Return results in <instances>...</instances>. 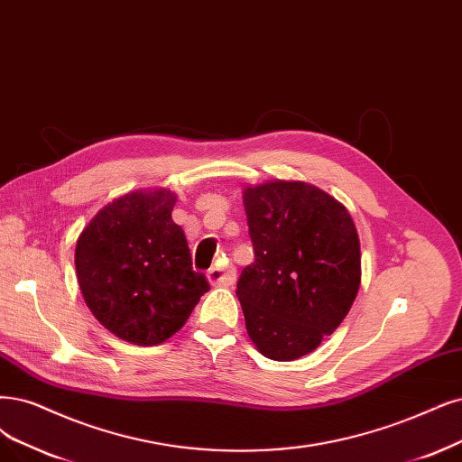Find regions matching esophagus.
I'll use <instances>...</instances> for the list:
<instances>
[{"label":"esophagus","mask_w":462,"mask_h":462,"mask_svg":"<svg viewBox=\"0 0 462 462\" xmlns=\"http://www.w3.org/2000/svg\"><path fill=\"white\" fill-rule=\"evenodd\" d=\"M208 280L213 287H232L236 283V268L232 264L211 268L208 272Z\"/></svg>","instance_id":"esophagus-1"}]
</instances>
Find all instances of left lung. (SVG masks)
Wrapping results in <instances>:
<instances>
[{"label":"left lung","instance_id":"8db88e82","mask_svg":"<svg viewBox=\"0 0 462 462\" xmlns=\"http://www.w3.org/2000/svg\"><path fill=\"white\" fill-rule=\"evenodd\" d=\"M254 263L237 282L247 335L276 362L314 352L362 282L360 237L343 203L302 180L244 188Z\"/></svg>","mask_w":462,"mask_h":462}]
</instances>
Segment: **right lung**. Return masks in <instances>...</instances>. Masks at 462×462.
Instances as JSON below:
<instances>
[{
  "label": "right lung",
  "mask_w": 462,
  "mask_h": 462,
  "mask_svg": "<svg viewBox=\"0 0 462 462\" xmlns=\"http://www.w3.org/2000/svg\"><path fill=\"white\" fill-rule=\"evenodd\" d=\"M177 194L150 188L106 203L76 244V274L85 304L110 333L156 346L190 318L209 291L192 270L186 236L171 218Z\"/></svg>",
  "instance_id": "obj_1"
}]
</instances>
